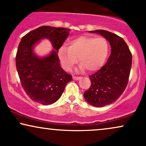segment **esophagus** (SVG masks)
Returning <instances> with one entry per match:
<instances>
[{
  "label": "esophagus",
  "instance_id": "obj_1",
  "mask_svg": "<svg viewBox=\"0 0 146 146\" xmlns=\"http://www.w3.org/2000/svg\"><path fill=\"white\" fill-rule=\"evenodd\" d=\"M72 78H73V80H80V77L74 76L72 77Z\"/></svg>",
  "mask_w": 146,
  "mask_h": 146
}]
</instances>
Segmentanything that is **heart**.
Returning <instances> with one entry per match:
<instances>
[{
    "mask_svg": "<svg viewBox=\"0 0 146 146\" xmlns=\"http://www.w3.org/2000/svg\"><path fill=\"white\" fill-rule=\"evenodd\" d=\"M109 54V43L105 38L82 36L73 39L69 46H62L58 57L63 68L70 70L78 62L80 70L85 68L89 72L100 70L107 60Z\"/></svg>",
    "mask_w": 146,
    "mask_h": 146,
    "instance_id": "b5f03b06",
    "label": "heart"
}]
</instances>
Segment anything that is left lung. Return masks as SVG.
Returning a JSON list of instances; mask_svg holds the SVG:
<instances>
[{
  "mask_svg": "<svg viewBox=\"0 0 146 146\" xmlns=\"http://www.w3.org/2000/svg\"><path fill=\"white\" fill-rule=\"evenodd\" d=\"M99 34L108 41L111 55L99 71L89 76L91 85L84 93L85 100L102 108L115 102L123 94L130 74L132 55L125 41L118 35L103 30L89 31Z\"/></svg>",
  "mask_w": 146,
  "mask_h": 146,
  "instance_id": "8db88e82",
  "label": "left lung"
}]
</instances>
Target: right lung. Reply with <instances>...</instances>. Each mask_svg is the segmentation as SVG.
Listing matches in <instances>:
<instances>
[{"mask_svg": "<svg viewBox=\"0 0 146 146\" xmlns=\"http://www.w3.org/2000/svg\"><path fill=\"white\" fill-rule=\"evenodd\" d=\"M70 32L68 28L44 26L21 38L16 55V68L25 92L34 102L44 106L53 104L72 80L71 75L61 67L57 55ZM42 39H48L54 49L46 56H39L34 48Z\"/></svg>", "mask_w": 146, "mask_h": 146, "instance_id": "1", "label": "right lung"}]
</instances>
